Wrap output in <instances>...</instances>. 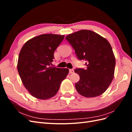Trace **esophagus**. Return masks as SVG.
Masks as SVG:
<instances>
[{"label": "esophagus", "mask_w": 132, "mask_h": 132, "mask_svg": "<svg viewBox=\"0 0 132 132\" xmlns=\"http://www.w3.org/2000/svg\"><path fill=\"white\" fill-rule=\"evenodd\" d=\"M74 72V69H69V73H73Z\"/></svg>", "instance_id": "esophagus-1"}]
</instances>
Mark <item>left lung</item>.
<instances>
[{
  "label": "left lung",
  "mask_w": 132,
  "mask_h": 132,
  "mask_svg": "<svg viewBox=\"0 0 132 132\" xmlns=\"http://www.w3.org/2000/svg\"><path fill=\"white\" fill-rule=\"evenodd\" d=\"M79 60H85L86 69H76L80 80L75 84L79 94L85 97L102 95L114 77L116 59L109 42L95 32L81 30L65 37Z\"/></svg>",
  "instance_id": "left-lung-1"
}]
</instances>
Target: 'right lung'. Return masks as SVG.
Instances as JSON below:
<instances>
[{"instance_id":"obj_1","label":"right lung","mask_w":132,"mask_h":132,"mask_svg":"<svg viewBox=\"0 0 132 132\" xmlns=\"http://www.w3.org/2000/svg\"><path fill=\"white\" fill-rule=\"evenodd\" d=\"M64 35L42 34L27 41L20 52L18 70L25 88L32 96L51 98L69 73L67 68L51 67L54 52Z\"/></svg>"}]
</instances>
